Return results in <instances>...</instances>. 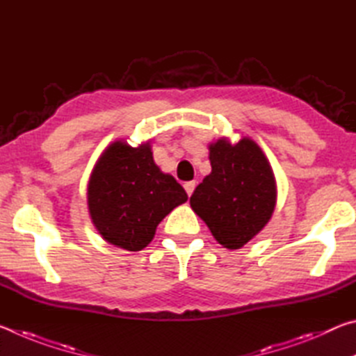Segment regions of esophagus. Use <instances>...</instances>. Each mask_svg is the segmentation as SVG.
Masks as SVG:
<instances>
[{
    "label": "esophagus",
    "mask_w": 356,
    "mask_h": 356,
    "mask_svg": "<svg viewBox=\"0 0 356 356\" xmlns=\"http://www.w3.org/2000/svg\"><path fill=\"white\" fill-rule=\"evenodd\" d=\"M195 186H196V182H195V180H190V182H185L184 188H185V191H186V195L191 196V195H193V191H195Z\"/></svg>",
    "instance_id": "1"
}]
</instances>
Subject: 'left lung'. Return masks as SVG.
Segmentation results:
<instances>
[{
	"instance_id": "left-lung-1",
	"label": "left lung",
	"mask_w": 356,
	"mask_h": 356,
	"mask_svg": "<svg viewBox=\"0 0 356 356\" xmlns=\"http://www.w3.org/2000/svg\"><path fill=\"white\" fill-rule=\"evenodd\" d=\"M212 172L190 197V206L209 226L216 242L238 250L262 231L276 204V182L261 147L243 138H221L209 146Z\"/></svg>"
}]
</instances>
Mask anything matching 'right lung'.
<instances>
[{
    "label": "right lung",
    "instance_id": "add662e5",
    "mask_svg": "<svg viewBox=\"0 0 356 356\" xmlns=\"http://www.w3.org/2000/svg\"><path fill=\"white\" fill-rule=\"evenodd\" d=\"M188 196L171 174L155 165L150 144L116 141L105 149L88 185V207L108 243L140 251L152 242L165 216Z\"/></svg>",
    "mask_w": 356,
    "mask_h": 356
}]
</instances>
